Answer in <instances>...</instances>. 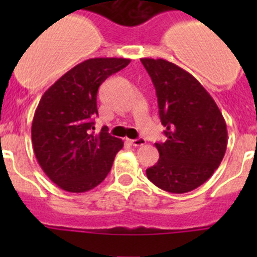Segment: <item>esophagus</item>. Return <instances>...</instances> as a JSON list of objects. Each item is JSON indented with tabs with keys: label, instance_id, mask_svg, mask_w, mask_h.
Instances as JSON below:
<instances>
[{
	"label": "esophagus",
	"instance_id": "1",
	"mask_svg": "<svg viewBox=\"0 0 257 257\" xmlns=\"http://www.w3.org/2000/svg\"><path fill=\"white\" fill-rule=\"evenodd\" d=\"M132 144L134 145V147H142V145H144L147 142H145L144 138H138V139H133V141H129Z\"/></svg>",
	"mask_w": 257,
	"mask_h": 257
}]
</instances>
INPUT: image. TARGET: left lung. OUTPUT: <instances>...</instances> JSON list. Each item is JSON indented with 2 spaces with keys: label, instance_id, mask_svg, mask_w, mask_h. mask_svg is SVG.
<instances>
[{
  "label": "left lung",
  "instance_id": "8db88e82",
  "mask_svg": "<svg viewBox=\"0 0 257 257\" xmlns=\"http://www.w3.org/2000/svg\"><path fill=\"white\" fill-rule=\"evenodd\" d=\"M153 80L164 143H155L159 160L147 169L158 188L174 194L194 190L219 168L227 145L226 123L205 88L177 64L142 58Z\"/></svg>",
  "mask_w": 257,
  "mask_h": 257
}]
</instances>
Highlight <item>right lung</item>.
<instances>
[{
    "label": "right lung",
    "mask_w": 257,
    "mask_h": 257,
    "mask_svg": "<svg viewBox=\"0 0 257 257\" xmlns=\"http://www.w3.org/2000/svg\"><path fill=\"white\" fill-rule=\"evenodd\" d=\"M131 63L126 58H90L67 72L41 98L32 120L38 164L61 189L84 193L99 185L123 148L102 128L93 133L99 85Z\"/></svg>",
    "instance_id": "add662e5"
}]
</instances>
